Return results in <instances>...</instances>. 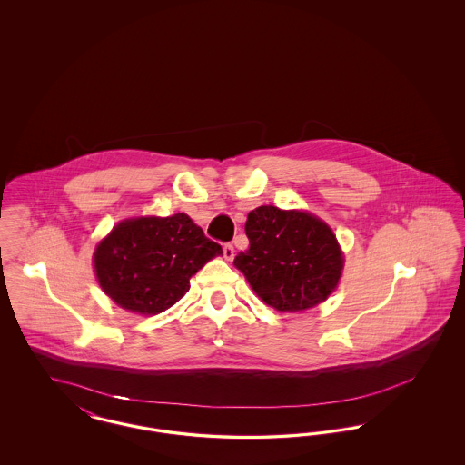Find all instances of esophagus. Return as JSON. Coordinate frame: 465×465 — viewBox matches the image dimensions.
<instances>
[{
  "label": "esophagus",
  "mask_w": 465,
  "mask_h": 465,
  "mask_svg": "<svg viewBox=\"0 0 465 465\" xmlns=\"http://www.w3.org/2000/svg\"><path fill=\"white\" fill-rule=\"evenodd\" d=\"M223 256H224V260H226V262H232V260H233V256H235V249H233V245H232V243H224V247H223Z\"/></svg>",
  "instance_id": "esophagus-1"
}]
</instances>
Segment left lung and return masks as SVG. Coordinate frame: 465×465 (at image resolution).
I'll use <instances>...</instances> for the list:
<instances>
[{
  "instance_id": "1",
  "label": "left lung",
  "mask_w": 465,
  "mask_h": 465,
  "mask_svg": "<svg viewBox=\"0 0 465 465\" xmlns=\"http://www.w3.org/2000/svg\"><path fill=\"white\" fill-rule=\"evenodd\" d=\"M245 235L249 247L233 265L266 305L279 312L312 309L338 286L343 256L322 220L262 205L247 214Z\"/></svg>"
}]
</instances>
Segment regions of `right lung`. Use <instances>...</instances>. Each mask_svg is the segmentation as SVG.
Returning <instances> with one entry per match:
<instances>
[{
    "label": "right lung",
    "mask_w": 465,
    "mask_h": 465,
    "mask_svg": "<svg viewBox=\"0 0 465 465\" xmlns=\"http://www.w3.org/2000/svg\"><path fill=\"white\" fill-rule=\"evenodd\" d=\"M223 254L184 213L118 223L94 252L99 286L122 309L156 315L190 289V277Z\"/></svg>",
    "instance_id": "add662e5"
}]
</instances>
